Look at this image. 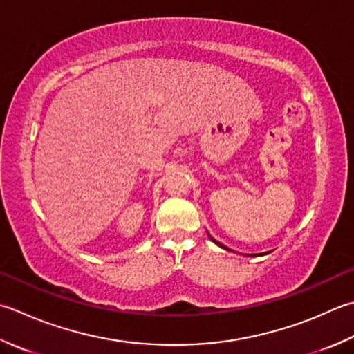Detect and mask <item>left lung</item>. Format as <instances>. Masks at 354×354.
Wrapping results in <instances>:
<instances>
[{"label":"left lung","mask_w":354,"mask_h":354,"mask_svg":"<svg viewBox=\"0 0 354 354\" xmlns=\"http://www.w3.org/2000/svg\"><path fill=\"white\" fill-rule=\"evenodd\" d=\"M209 236H210V234H209ZM210 239H212V241L214 242V244H216V245H219L221 248H224V250H228V252H232V250H230V248H228V247H227V245H224V244H221V242H219V241H216V239H213L212 236H210ZM268 253H270V252H267V253H258V254H256V253H254V254H247V256H262V254H268Z\"/></svg>","instance_id":"obj_1"}]
</instances>
